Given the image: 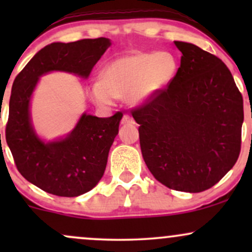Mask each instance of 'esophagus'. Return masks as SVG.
Instances as JSON below:
<instances>
[{"label": "esophagus", "instance_id": "34e87169", "mask_svg": "<svg viewBox=\"0 0 252 252\" xmlns=\"http://www.w3.org/2000/svg\"><path fill=\"white\" fill-rule=\"evenodd\" d=\"M122 124H135V121L134 118L131 116H129V115H123L122 117Z\"/></svg>", "mask_w": 252, "mask_h": 252}]
</instances>
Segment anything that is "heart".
<instances>
[{"instance_id":"heart-1","label":"heart","mask_w":252,"mask_h":252,"mask_svg":"<svg viewBox=\"0 0 252 252\" xmlns=\"http://www.w3.org/2000/svg\"><path fill=\"white\" fill-rule=\"evenodd\" d=\"M178 67L170 52H135L118 57L103 68L99 82L90 86V97L99 106L112 105L115 98L142 105L172 82Z\"/></svg>"}]
</instances>
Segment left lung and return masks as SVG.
I'll return each instance as SVG.
<instances>
[{"mask_svg":"<svg viewBox=\"0 0 252 252\" xmlns=\"http://www.w3.org/2000/svg\"><path fill=\"white\" fill-rule=\"evenodd\" d=\"M175 77L148 103L131 109L141 152L168 189L198 193L215 186L241 153L243 97L218 57L189 42Z\"/></svg>","mask_w":252,"mask_h":252,"instance_id":"left-lung-1","label":"left lung"}]
</instances>
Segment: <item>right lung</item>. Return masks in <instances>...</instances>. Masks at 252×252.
Here are the masks:
<instances>
[{
	"instance_id": "obj_1",
	"label": "right lung",
	"mask_w": 252,
	"mask_h": 252,
	"mask_svg": "<svg viewBox=\"0 0 252 252\" xmlns=\"http://www.w3.org/2000/svg\"><path fill=\"white\" fill-rule=\"evenodd\" d=\"M110 46L106 37L53 42L40 50L17 74L11 88L5 140L26 180L58 196H78L102 179L122 112L99 118L84 114L67 137L45 143L31 124L30 102L39 77L66 71L88 77Z\"/></svg>"
}]
</instances>
